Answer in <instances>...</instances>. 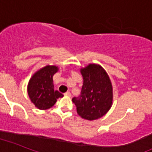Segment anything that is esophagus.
<instances>
[{
	"mask_svg": "<svg viewBox=\"0 0 152 152\" xmlns=\"http://www.w3.org/2000/svg\"><path fill=\"white\" fill-rule=\"evenodd\" d=\"M64 95L67 96H71V93H70V92H69V91H67L66 93H65Z\"/></svg>",
	"mask_w": 152,
	"mask_h": 152,
	"instance_id": "esophagus-1",
	"label": "esophagus"
}]
</instances>
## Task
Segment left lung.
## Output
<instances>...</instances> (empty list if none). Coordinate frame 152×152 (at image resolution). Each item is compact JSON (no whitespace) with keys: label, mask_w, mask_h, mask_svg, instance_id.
Instances as JSON below:
<instances>
[{"label":"left lung","mask_w":152,"mask_h":152,"mask_svg":"<svg viewBox=\"0 0 152 152\" xmlns=\"http://www.w3.org/2000/svg\"><path fill=\"white\" fill-rule=\"evenodd\" d=\"M83 78L81 94L72 101L79 116L88 121L102 117L113 104V86L108 74L101 66L91 63L80 69Z\"/></svg>","instance_id":"obj_1"}]
</instances>
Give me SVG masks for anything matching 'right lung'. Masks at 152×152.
Here are the masks:
<instances>
[{"label":"right lung","mask_w":152,"mask_h":152,"mask_svg":"<svg viewBox=\"0 0 152 152\" xmlns=\"http://www.w3.org/2000/svg\"><path fill=\"white\" fill-rule=\"evenodd\" d=\"M58 71L56 66L47 65L31 77L28 84V94L31 101L39 110L49 109L63 95L54 90L53 76Z\"/></svg>","instance_id":"right-lung-1"}]
</instances>
